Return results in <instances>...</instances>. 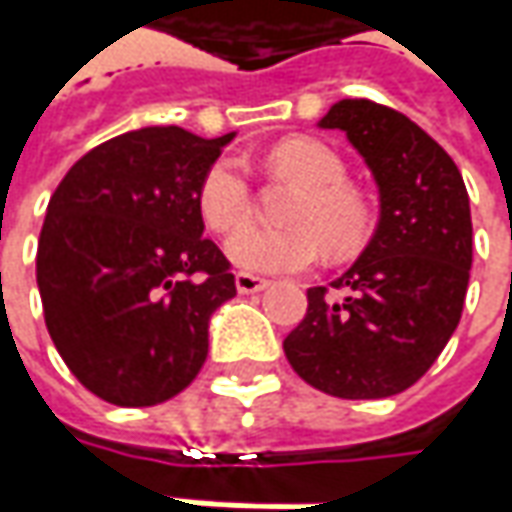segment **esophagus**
<instances>
[{
	"label": "esophagus",
	"instance_id": "1",
	"mask_svg": "<svg viewBox=\"0 0 512 512\" xmlns=\"http://www.w3.org/2000/svg\"><path fill=\"white\" fill-rule=\"evenodd\" d=\"M235 286H238L240 294H255V291L266 289V286H269V280H266V277H257V274L240 272L235 274Z\"/></svg>",
	"mask_w": 512,
	"mask_h": 512
}]
</instances>
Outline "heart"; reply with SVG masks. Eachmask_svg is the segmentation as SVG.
<instances>
[{
    "label": "heart",
    "instance_id": "1",
    "mask_svg": "<svg viewBox=\"0 0 512 512\" xmlns=\"http://www.w3.org/2000/svg\"><path fill=\"white\" fill-rule=\"evenodd\" d=\"M269 167L300 184L286 229L240 226L226 240L229 260L252 274L300 272L311 266L320 246L326 255L345 257L368 238V203L345 184V164L337 152L314 138H286L266 155ZM252 206L249 175L232 155L215 158L198 184V209L212 232L235 229Z\"/></svg>",
    "mask_w": 512,
    "mask_h": 512
}]
</instances>
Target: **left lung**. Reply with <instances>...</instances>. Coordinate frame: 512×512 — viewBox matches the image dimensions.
Instances as JSON below:
<instances>
[{
	"label": "left lung",
	"mask_w": 512,
	"mask_h": 512,
	"mask_svg": "<svg viewBox=\"0 0 512 512\" xmlns=\"http://www.w3.org/2000/svg\"><path fill=\"white\" fill-rule=\"evenodd\" d=\"M343 130L379 189V223L357 263L309 289L303 323L283 340L291 368L340 399H382L431 368L465 306L473 223L462 172L408 115L343 98L323 118Z\"/></svg>",
	"instance_id": "8db88e82"
}]
</instances>
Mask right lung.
Segmentation results:
<instances>
[{"mask_svg":"<svg viewBox=\"0 0 512 512\" xmlns=\"http://www.w3.org/2000/svg\"><path fill=\"white\" fill-rule=\"evenodd\" d=\"M235 138L181 127L115 135L56 186L36 283L56 351L104 402L147 408L181 394L232 300L229 260L203 238L198 184Z\"/></svg>","mask_w":512,"mask_h":512,"instance_id":"right-lung-1","label":"right lung"}]
</instances>
